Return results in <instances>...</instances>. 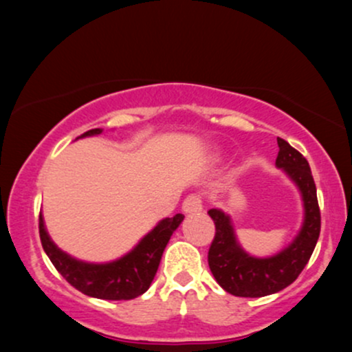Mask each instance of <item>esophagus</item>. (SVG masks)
<instances>
[{"label":"esophagus","instance_id":"obj_1","mask_svg":"<svg viewBox=\"0 0 352 352\" xmlns=\"http://www.w3.org/2000/svg\"><path fill=\"white\" fill-rule=\"evenodd\" d=\"M182 210L185 213H199L204 210V205H201V199L199 195H188L187 199L184 200V205H182Z\"/></svg>","mask_w":352,"mask_h":352}]
</instances>
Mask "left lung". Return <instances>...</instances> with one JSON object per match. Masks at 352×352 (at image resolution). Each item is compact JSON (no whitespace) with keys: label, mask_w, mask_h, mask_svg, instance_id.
<instances>
[{"label":"left lung","mask_w":352,"mask_h":352,"mask_svg":"<svg viewBox=\"0 0 352 352\" xmlns=\"http://www.w3.org/2000/svg\"><path fill=\"white\" fill-rule=\"evenodd\" d=\"M278 147L276 168L296 185L305 212L300 232L292 243L272 256H253L238 243L232 217L221 208L208 210L217 230L208 250L210 272L218 285L233 296L261 298L285 289L300 276L319 238L321 215L308 160L280 137Z\"/></svg>","instance_id":"1"}]
</instances>
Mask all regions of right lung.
<instances>
[{"instance_id": "add662e5", "label": "right lung", "mask_w": 352, "mask_h": 352, "mask_svg": "<svg viewBox=\"0 0 352 352\" xmlns=\"http://www.w3.org/2000/svg\"><path fill=\"white\" fill-rule=\"evenodd\" d=\"M99 134H102V129H92L84 132L78 139ZM182 221H184L182 213H177L172 218H164L147 235L140 238L139 243L131 252L106 263L82 261L63 252L51 240L44 225L43 213H39V236L51 263L80 293L99 300H134L148 289L159 270L165 246Z\"/></svg>"}]
</instances>
